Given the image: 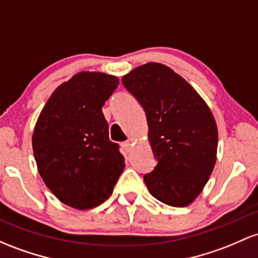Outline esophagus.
Wrapping results in <instances>:
<instances>
[{
    "mask_svg": "<svg viewBox=\"0 0 258 258\" xmlns=\"http://www.w3.org/2000/svg\"><path fill=\"white\" fill-rule=\"evenodd\" d=\"M122 148L126 152L131 151V148H132V142H131V141H127V142H123L122 143Z\"/></svg>",
    "mask_w": 258,
    "mask_h": 258,
    "instance_id": "34e87169",
    "label": "esophagus"
}]
</instances>
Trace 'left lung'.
I'll use <instances>...</instances> for the list:
<instances>
[{"instance_id": "obj_1", "label": "left lung", "mask_w": 258, "mask_h": 258, "mask_svg": "<svg viewBox=\"0 0 258 258\" xmlns=\"http://www.w3.org/2000/svg\"><path fill=\"white\" fill-rule=\"evenodd\" d=\"M143 106L158 164L143 180L153 197L172 207L191 205L217 160L216 118L194 87L170 67L149 62L122 77Z\"/></svg>"}]
</instances>
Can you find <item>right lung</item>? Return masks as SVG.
<instances>
[{"mask_svg":"<svg viewBox=\"0 0 258 258\" xmlns=\"http://www.w3.org/2000/svg\"><path fill=\"white\" fill-rule=\"evenodd\" d=\"M117 86L116 76L76 73L53 90L34 127L39 174L72 208L83 211L105 202L124 169V158L109 140L101 110Z\"/></svg>","mask_w":258,"mask_h":258,"instance_id":"right-lung-1","label":"right lung"}]
</instances>
